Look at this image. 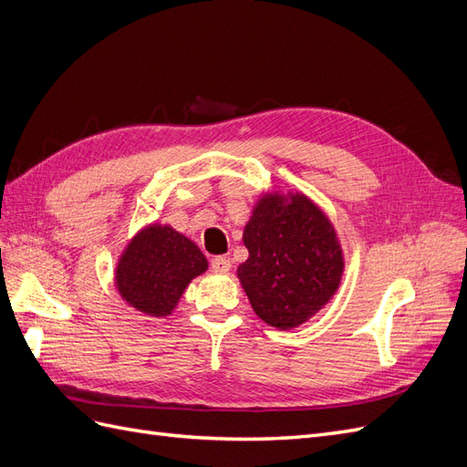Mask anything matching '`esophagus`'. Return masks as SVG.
<instances>
[{"label":"esophagus","instance_id":"34e87169","mask_svg":"<svg viewBox=\"0 0 467 467\" xmlns=\"http://www.w3.org/2000/svg\"><path fill=\"white\" fill-rule=\"evenodd\" d=\"M230 268H232V261H230V257H214L212 259V271L214 273H218V275H225V273H230Z\"/></svg>","mask_w":467,"mask_h":467}]
</instances>
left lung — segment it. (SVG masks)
<instances>
[{"mask_svg":"<svg viewBox=\"0 0 467 467\" xmlns=\"http://www.w3.org/2000/svg\"><path fill=\"white\" fill-rule=\"evenodd\" d=\"M249 259L237 276L255 314L276 329L298 327L341 285L343 251L323 212L300 192L265 194L244 230Z\"/></svg>","mask_w":467,"mask_h":467,"instance_id":"left-lung-1","label":"left lung"}]
</instances>
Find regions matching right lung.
Instances as JSON below:
<instances>
[{
    "instance_id": "1",
    "label": "right lung",
    "mask_w": 467,
    "mask_h": 467,
    "mask_svg": "<svg viewBox=\"0 0 467 467\" xmlns=\"http://www.w3.org/2000/svg\"><path fill=\"white\" fill-rule=\"evenodd\" d=\"M206 268V257L189 237L171 225L151 223L124 249L115 280L126 304L146 316L165 317Z\"/></svg>"
}]
</instances>
